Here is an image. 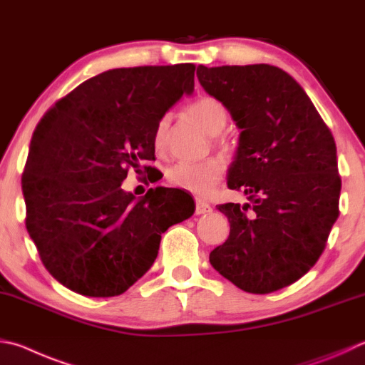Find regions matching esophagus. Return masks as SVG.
I'll use <instances>...</instances> for the list:
<instances>
[{
	"mask_svg": "<svg viewBox=\"0 0 365 365\" xmlns=\"http://www.w3.org/2000/svg\"><path fill=\"white\" fill-rule=\"evenodd\" d=\"M212 207L209 202H205L201 197H196V214L197 215H205V214H210Z\"/></svg>",
	"mask_w": 365,
	"mask_h": 365,
	"instance_id": "obj_1",
	"label": "esophagus"
}]
</instances>
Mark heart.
Here are the masks:
<instances>
[{
    "label": "heart",
    "instance_id": "obj_1",
    "mask_svg": "<svg viewBox=\"0 0 365 365\" xmlns=\"http://www.w3.org/2000/svg\"><path fill=\"white\" fill-rule=\"evenodd\" d=\"M188 116L207 132L217 135L215 145L220 150H228V143L218 135L227 128L228 111L225 105L214 97L204 96L188 105ZM170 125V115H163L158 119L153 132V148L158 155H163L168 145V130ZM223 163L217 158H209L201 163H178L168 170V180L177 188L191 191L196 195H207L223 177Z\"/></svg>",
    "mask_w": 365,
    "mask_h": 365
}]
</instances>
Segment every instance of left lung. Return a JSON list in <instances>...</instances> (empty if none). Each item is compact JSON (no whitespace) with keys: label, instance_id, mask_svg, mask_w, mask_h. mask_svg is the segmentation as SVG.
Instances as JSON below:
<instances>
[{"label":"left lung","instance_id":"left-lung-1","mask_svg":"<svg viewBox=\"0 0 365 365\" xmlns=\"http://www.w3.org/2000/svg\"><path fill=\"white\" fill-rule=\"evenodd\" d=\"M196 75L241 129L228 188L249 200L218 204L230 236L210 264L250 294L287 287L319 260L340 214L332 132L302 86L273 65H200Z\"/></svg>","mask_w":365,"mask_h":365}]
</instances>
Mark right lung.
Returning <instances> with one entry per match:
<instances>
[{"label": "right lung", "mask_w": 365, "mask_h": 365, "mask_svg": "<svg viewBox=\"0 0 365 365\" xmlns=\"http://www.w3.org/2000/svg\"><path fill=\"white\" fill-rule=\"evenodd\" d=\"M193 63L115 68L88 79L46 111L22 174L25 225L46 269L73 292L115 297L151 268L161 235L193 215L175 190L135 200L121 183L148 174L153 132L195 89Z\"/></svg>", "instance_id": "right-lung-1"}]
</instances>
